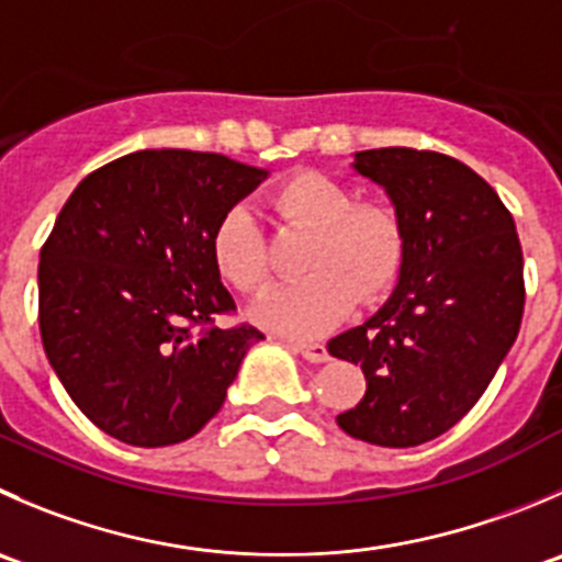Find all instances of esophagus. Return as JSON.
I'll return each instance as SVG.
<instances>
[{
  "instance_id": "1",
  "label": "esophagus",
  "mask_w": 562,
  "mask_h": 562,
  "mask_svg": "<svg viewBox=\"0 0 562 562\" xmlns=\"http://www.w3.org/2000/svg\"><path fill=\"white\" fill-rule=\"evenodd\" d=\"M291 348L296 353H302V357L313 364H321L329 359V353H326V348L321 346V342H291Z\"/></svg>"
}]
</instances>
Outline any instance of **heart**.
I'll return each mask as SVG.
<instances>
[{
  "instance_id": "b5f03b06",
  "label": "heart",
  "mask_w": 562,
  "mask_h": 562,
  "mask_svg": "<svg viewBox=\"0 0 562 562\" xmlns=\"http://www.w3.org/2000/svg\"><path fill=\"white\" fill-rule=\"evenodd\" d=\"M285 225L313 233L304 255L307 280L280 285L252 307V318L288 337H315L340 324L353 299L390 288L401 266L403 233L395 209L379 200L353 203V192L324 172H296L269 194ZM211 258L222 280L244 293L266 285V238L247 205H231L211 233Z\"/></svg>"
}]
</instances>
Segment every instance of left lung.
<instances>
[{
  "label": "left lung",
  "instance_id": "obj_1",
  "mask_svg": "<svg viewBox=\"0 0 562 562\" xmlns=\"http://www.w3.org/2000/svg\"><path fill=\"white\" fill-rule=\"evenodd\" d=\"M351 170L384 189L403 249L390 299L326 346L368 381L337 426L379 448H417L475 406L519 335V236L497 192L450 156L359 150Z\"/></svg>",
  "mask_w": 562,
  "mask_h": 562
}]
</instances>
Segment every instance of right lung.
<instances>
[{
    "label": "right lung",
    "instance_id": "1",
    "mask_svg": "<svg viewBox=\"0 0 562 562\" xmlns=\"http://www.w3.org/2000/svg\"><path fill=\"white\" fill-rule=\"evenodd\" d=\"M269 170L220 154L136 150L90 172L37 266L41 337L70 401L134 448L194 437L222 408L255 326L200 331L236 307L211 233Z\"/></svg>",
    "mask_w": 562,
    "mask_h": 562
}]
</instances>
